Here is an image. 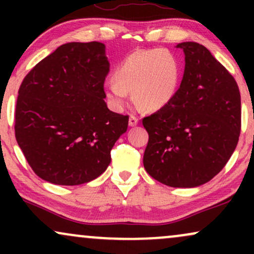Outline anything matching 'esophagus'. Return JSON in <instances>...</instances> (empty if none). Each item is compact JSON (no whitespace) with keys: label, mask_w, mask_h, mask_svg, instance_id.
Segmentation results:
<instances>
[{"label":"esophagus","mask_w":254,"mask_h":254,"mask_svg":"<svg viewBox=\"0 0 254 254\" xmlns=\"http://www.w3.org/2000/svg\"><path fill=\"white\" fill-rule=\"evenodd\" d=\"M137 124H138V118H137L136 116H130V118H129L130 127H136Z\"/></svg>","instance_id":"esophagus-1"}]
</instances>
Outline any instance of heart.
Segmentation results:
<instances>
[{
	"label": "heart",
	"instance_id": "1",
	"mask_svg": "<svg viewBox=\"0 0 254 254\" xmlns=\"http://www.w3.org/2000/svg\"><path fill=\"white\" fill-rule=\"evenodd\" d=\"M182 81L178 58L164 49H149L130 54L103 84L106 103L122 111L132 92L136 104L147 111L164 109L173 100Z\"/></svg>",
	"mask_w": 254,
	"mask_h": 254
}]
</instances>
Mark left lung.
<instances>
[{
  "label": "left lung",
  "instance_id": "left-lung-1",
  "mask_svg": "<svg viewBox=\"0 0 254 254\" xmlns=\"http://www.w3.org/2000/svg\"><path fill=\"white\" fill-rule=\"evenodd\" d=\"M185 55L177 95L143 118L149 141L147 173L171 188H197L220 173L237 148L241 99L234 77L211 52L193 42L177 45Z\"/></svg>",
  "mask_w": 254,
  "mask_h": 254
}]
</instances>
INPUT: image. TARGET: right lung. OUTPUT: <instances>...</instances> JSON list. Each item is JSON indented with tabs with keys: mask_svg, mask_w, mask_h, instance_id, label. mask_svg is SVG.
<instances>
[{
	"mask_svg": "<svg viewBox=\"0 0 254 254\" xmlns=\"http://www.w3.org/2000/svg\"><path fill=\"white\" fill-rule=\"evenodd\" d=\"M110 62L103 43H66L26 75L15 110V137L38 177L81 185L104 173L129 117L109 110L103 84Z\"/></svg>",
	"mask_w": 254,
	"mask_h": 254,
	"instance_id": "add662e5",
	"label": "right lung"
}]
</instances>
